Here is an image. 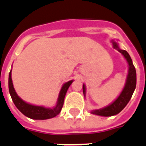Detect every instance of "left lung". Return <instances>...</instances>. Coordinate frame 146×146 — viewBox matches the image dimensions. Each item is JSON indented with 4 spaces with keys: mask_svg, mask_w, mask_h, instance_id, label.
Returning <instances> with one entry per match:
<instances>
[{
    "mask_svg": "<svg viewBox=\"0 0 146 146\" xmlns=\"http://www.w3.org/2000/svg\"><path fill=\"white\" fill-rule=\"evenodd\" d=\"M111 42L113 44V48L120 52L126 59L128 65V70L126 77L125 84L118 97L112 103L105 107L91 110L92 114L101 116H112L120 113L131 98L132 95L136 88V70L133 65L131 58L130 57L129 54L125 50H122L119 48V44L115 41V40H112ZM83 93L84 98H86V85L84 84H83Z\"/></svg>",
    "mask_w": 146,
    "mask_h": 146,
    "instance_id": "left-lung-1",
    "label": "left lung"
}]
</instances>
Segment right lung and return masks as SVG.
Masks as SVG:
<instances>
[{
    "instance_id": "obj_1",
    "label": "right lung",
    "mask_w": 146,
    "mask_h": 146,
    "mask_svg": "<svg viewBox=\"0 0 146 146\" xmlns=\"http://www.w3.org/2000/svg\"><path fill=\"white\" fill-rule=\"evenodd\" d=\"M11 70H10L8 76V89L11 95V99L15 105V106L21 113L27 117L33 119H48L53 118L60 113L62 108L63 106L64 98L66 94L67 90L73 82V80L64 83L58 96L56 104L53 107H45L43 106H36L30 104L23 100L17 95L15 92L11 79Z\"/></svg>"
}]
</instances>
